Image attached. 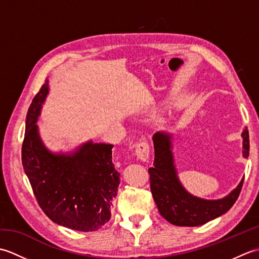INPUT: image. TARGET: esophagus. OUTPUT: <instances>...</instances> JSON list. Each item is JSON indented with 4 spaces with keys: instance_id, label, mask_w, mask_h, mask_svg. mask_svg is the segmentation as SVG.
Instances as JSON below:
<instances>
[{
    "instance_id": "1",
    "label": "esophagus",
    "mask_w": 259,
    "mask_h": 259,
    "mask_svg": "<svg viewBox=\"0 0 259 259\" xmlns=\"http://www.w3.org/2000/svg\"><path fill=\"white\" fill-rule=\"evenodd\" d=\"M149 152H150V149H149V145H148V142L141 141L139 144L136 145L135 153L140 160L142 161L148 160V158H149Z\"/></svg>"
}]
</instances>
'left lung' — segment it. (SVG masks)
<instances>
[{
  "label": "left lung",
  "instance_id": "left-lung-1",
  "mask_svg": "<svg viewBox=\"0 0 259 259\" xmlns=\"http://www.w3.org/2000/svg\"><path fill=\"white\" fill-rule=\"evenodd\" d=\"M243 157L249 156V135L245 128ZM155 161L149 168L150 188L161 216L176 226L196 227L213 221L233 207L240 194L244 178L227 196L218 199H205L190 194L181 184L174 156V134L160 130L152 137Z\"/></svg>",
  "mask_w": 259,
  "mask_h": 259
}]
</instances>
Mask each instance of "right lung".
<instances>
[{
	"label": "right lung",
	"instance_id": "obj_1",
	"mask_svg": "<svg viewBox=\"0 0 259 259\" xmlns=\"http://www.w3.org/2000/svg\"><path fill=\"white\" fill-rule=\"evenodd\" d=\"M49 91L47 79L26 114L22 146L24 171L38 205L53 223L95 232L111 218L120 184L112 162L113 146L90 139L69 151L49 149L36 124Z\"/></svg>",
	"mask_w": 259,
	"mask_h": 259
}]
</instances>
